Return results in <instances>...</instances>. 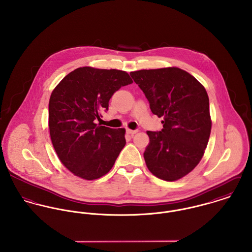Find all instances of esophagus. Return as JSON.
I'll use <instances>...</instances> for the list:
<instances>
[{"mask_svg": "<svg viewBox=\"0 0 252 252\" xmlns=\"http://www.w3.org/2000/svg\"><path fill=\"white\" fill-rule=\"evenodd\" d=\"M137 132H138L137 130H131V129H127V130H126V133H127L128 135H130V136L135 135Z\"/></svg>", "mask_w": 252, "mask_h": 252, "instance_id": "esophagus-1", "label": "esophagus"}]
</instances>
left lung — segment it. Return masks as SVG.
Returning a JSON list of instances; mask_svg holds the SVG:
<instances>
[{
  "label": "left lung",
  "instance_id": "1",
  "mask_svg": "<svg viewBox=\"0 0 252 252\" xmlns=\"http://www.w3.org/2000/svg\"><path fill=\"white\" fill-rule=\"evenodd\" d=\"M130 74L152 113L164 118L162 131L146 132V167L160 180H180L200 163L209 143L212 118L208 93L192 74L177 67Z\"/></svg>",
  "mask_w": 252,
  "mask_h": 252
}]
</instances>
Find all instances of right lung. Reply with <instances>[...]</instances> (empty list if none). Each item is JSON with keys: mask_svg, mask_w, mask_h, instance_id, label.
I'll return each instance as SVG.
<instances>
[{"mask_svg": "<svg viewBox=\"0 0 252 252\" xmlns=\"http://www.w3.org/2000/svg\"><path fill=\"white\" fill-rule=\"evenodd\" d=\"M133 82L120 70L80 67L53 89L48 104L50 139L61 163L74 176L93 180L107 175L125 146V129L95 123L121 86Z\"/></svg>", "mask_w": 252, "mask_h": 252, "instance_id": "1", "label": "right lung"}]
</instances>
